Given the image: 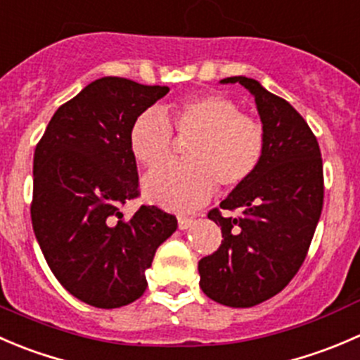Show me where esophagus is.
Segmentation results:
<instances>
[{"label":"esophagus","mask_w":360,"mask_h":360,"mask_svg":"<svg viewBox=\"0 0 360 360\" xmlns=\"http://www.w3.org/2000/svg\"><path fill=\"white\" fill-rule=\"evenodd\" d=\"M194 222L195 220L191 219V217H179V229H181V231L188 229V227L194 226Z\"/></svg>","instance_id":"esophagus-1"}]
</instances>
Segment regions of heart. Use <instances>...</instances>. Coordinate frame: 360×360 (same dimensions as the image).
<instances>
[{
	"label": "heart",
	"instance_id": "b5f03b06",
	"mask_svg": "<svg viewBox=\"0 0 360 360\" xmlns=\"http://www.w3.org/2000/svg\"><path fill=\"white\" fill-rule=\"evenodd\" d=\"M176 136L192 140L185 165H162L143 179L147 201L173 212H191L212 198L215 185L236 188L259 168L264 154V129L241 115L231 99L219 94L187 98L172 106ZM129 147L145 166L166 161L175 148V133L165 113L145 110L134 119Z\"/></svg>",
	"mask_w": 360,
	"mask_h": 360
}]
</instances>
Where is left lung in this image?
I'll use <instances>...</instances> for the list:
<instances>
[{"instance_id":"obj_1","label":"left lung","mask_w":360,"mask_h":360,"mask_svg":"<svg viewBox=\"0 0 360 360\" xmlns=\"http://www.w3.org/2000/svg\"><path fill=\"white\" fill-rule=\"evenodd\" d=\"M255 98L264 154L259 168L220 202L240 217L208 213L222 229L219 250L199 261V285L210 300L250 308L276 296L294 278L306 257L323 202L319 141L285 99L257 80L229 77Z\"/></svg>"}]
</instances>
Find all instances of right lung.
<instances>
[{
	"instance_id": "add662e5",
	"label": "right lung",
	"mask_w": 360,
	"mask_h": 360,
	"mask_svg": "<svg viewBox=\"0 0 360 360\" xmlns=\"http://www.w3.org/2000/svg\"><path fill=\"white\" fill-rule=\"evenodd\" d=\"M168 92L119 77L91 82L59 106L34 150V236L60 285L96 308L136 301L155 250L176 231L158 206L131 219L120 212L138 195L131 126Z\"/></svg>"
}]
</instances>
